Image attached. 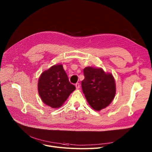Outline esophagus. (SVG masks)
<instances>
[{"instance_id": "1", "label": "esophagus", "mask_w": 152, "mask_h": 152, "mask_svg": "<svg viewBox=\"0 0 152 152\" xmlns=\"http://www.w3.org/2000/svg\"><path fill=\"white\" fill-rule=\"evenodd\" d=\"M75 86H76V89H79L80 88V85H79V83H76L75 84Z\"/></svg>"}]
</instances>
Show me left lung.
<instances>
[{
    "label": "left lung",
    "instance_id": "8db88e82",
    "mask_svg": "<svg viewBox=\"0 0 152 152\" xmlns=\"http://www.w3.org/2000/svg\"><path fill=\"white\" fill-rule=\"evenodd\" d=\"M83 74L85 78L81 84L86 100L95 111L104 109L112 102L116 93L113 74L92 67H85Z\"/></svg>",
    "mask_w": 152,
    "mask_h": 152
}]
</instances>
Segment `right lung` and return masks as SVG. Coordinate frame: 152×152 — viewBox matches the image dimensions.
I'll return each mask as SVG.
<instances>
[{"mask_svg":"<svg viewBox=\"0 0 152 152\" xmlns=\"http://www.w3.org/2000/svg\"><path fill=\"white\" fill-rule=\"evenodd\" d=\"M76 89L70 83L62 64H56L43 72L38 79V91L42 102L58 108Z\"/></svg>","mask_w":152,"mask_h":152,"instance_id":"add662e5","label":"right lung"}]
</instances>
